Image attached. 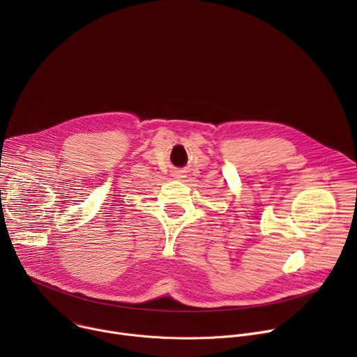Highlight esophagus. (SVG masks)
<instances>
[{
    "mask_svg": "<svg viewBox=\"0 0 357 357\" xmlns=\"http://www.w3.org/2000/svg\"><path fill=\"white\" fill-rule=\"evenodd\" d=\"M174 176H175L176 179H181V178H183L185 175H183V172H181V171H179V172H175V174H174Z\"/></svg>",
    "mask_w": 357,
    "mask_h": 357,
    "instance_id": "1",
    "label": "esophagus"
}]
</instances>
